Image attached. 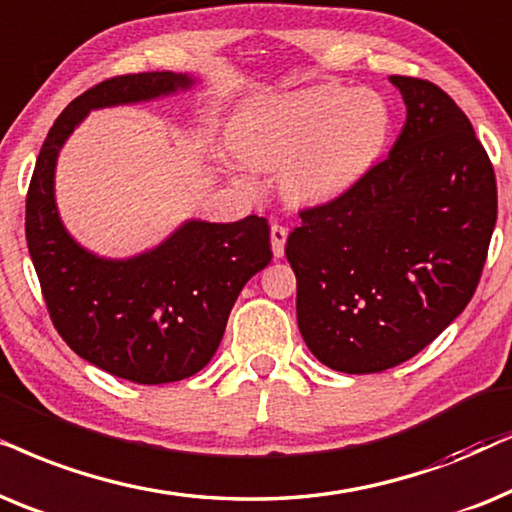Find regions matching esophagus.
<instances>
[{"instance_id": "esophagus-1", "label": "esophagus", "mask_w": 512, "mask_h": 512, "mask_svg": "<svg viewBox=\"0 0 512 512\" xmlns=\"http://www.w3.org/2000/svg\"><path fill=\"white\" fill-rule=\"evenodd\" d=\"M285 241H288V229L283 224H271V250H274V257H283Z\"/></svg>"}]
</instances>
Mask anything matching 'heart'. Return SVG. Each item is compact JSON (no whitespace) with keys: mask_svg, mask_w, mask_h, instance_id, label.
Segmentation results:
<instances>
[{"mask_svg":"<svg viewBox=\"0 0 512 512\" xmlns=\"http://www.w3.org/2000/svg\"><path fill=\"white\" fill-rule=\"evenodd\" d=\"M393 114L370 88L311 86L252 100L236 117L241 168H283V187L306 203L351 192L384 156Z\"/></svg>","mask_w":512,"mask_h":512,"instance_id":"1","label":"heart"}]
</instances>
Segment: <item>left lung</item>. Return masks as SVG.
<instances>
[{
  "label": "left lung",
  "mask_w": 512,
  "mask_h": 512,
  "mask_svg": "<svg viewBox=\"0 0 512 512\" xmlns=\"http://www.w3.org/2000/svg\"><path fill=\"white\" fill-rule=\"evenodd\" d=\"M407 107L388 156L339 199L302 210L285 257L297 325L346 374L426 349L478 288L496 224V177L466 114L431 81L388 77Z\"/></svg>",
  "instance_id": "1"
}]
</instances>
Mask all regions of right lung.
Returning <instances> with one entry per match:
<instances>
[{
  "label": "right lung",
  "instance_id": "obj_1",
  "mask_svg": "<svg viewBox=\"0 0 512 512\" xmlns=\"http://www.w3.org/2000/svg\"><path fill=\"white\" fill-rule=\"evenodd\" d=\"M194 84L192 74L140 72L88 88L51 126L27 189V250L58 335L91 365L135 384L180 381L210 363L243 285L271 262L269 222L187 220L152 250L100 257L60 220L56 163L91 109L166 98Z\"/></svg>",
  "mask_w": 512,
  "mask_h": 512
}]
</instances>
